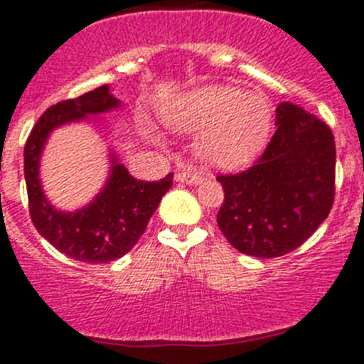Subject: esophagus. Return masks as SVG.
Masks as SVG:
<instances>
[{
  "label": "esophagus",
  "mask_w": 364,
  "mask_h": 364,
  "mask_svg": "<svg viewBox=\"0 0 364 364\" xmlns=\"http://www.w3.org/2000/svg\"><path fill=\"white\" fill-rule=\"evenodd\" d=\"M175 180L176 182H182V184L198 186L202 184L204 176H202L197 169H180V171L175 175Z\"/></svg>",
  "instance_id": "1"
}]
</instances>
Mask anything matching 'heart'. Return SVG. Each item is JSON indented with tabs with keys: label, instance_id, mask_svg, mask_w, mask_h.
<instances>
[{
	"label": "heart",
	"instance_id": "heart-1",
	"mask_svg": "<svg viewBox=\"0 0 364 364\" xmlns=\"http://www.w3.org/2000/svg\"><path fill=\"white\" fill-rule=\"evenodd\" d=\"M169 127L182 133L202 131L198 156L220 169H233L264 147L272 111L262 96L244 95L231 85L200 87L164 112Z\"/></svg>",
	"mask_w": 364,
	"mask_h": 364
}]
</instances>
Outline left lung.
<instances>
[{"label":"left lung","mask_w":364,"mask_h":364,"mask_svg":"<svg viewBox=\"0 0 364 364\" xmlns=\"http://www.w3.org/2000/svg\"><path fill=\"white\" fill-rule=\"evenodd\" d=\"M277 131L250 169L218 175L217 222L240 253L273 259L294 252L323 224L336 195V142L323 120L299 105L277 107Z\"/></svg>","instance_id":"obj_1"}]
</instances>
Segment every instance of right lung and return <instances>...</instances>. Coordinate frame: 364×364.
Returning a JSON list of instances; mask_svg holds the SVG:
<instances>
[{
    "label": "right lung",
    "mask_w": 364,
    "mask_h": 364,
    "mask_svg": "<svg viewBox=\"0 0 364 364\" xmlns=\"http://www.w3.org/2000/svg\"><path fill=\"white\" fill-rule=\"evenodd\" d=\"M120 100L102 85L95 91L53 105L32 127L23 151L28 213L32 224L58 252L82 262H111L138 242L162 197L173 186V173L159 182H144L129 175L111 153V173L92 202L76 211L56 210L41 189L40 156L49 134L60 125L87 120L117 109Z\"/></svg>",
    "instance_id": "obj_1"
}]
</instances>
